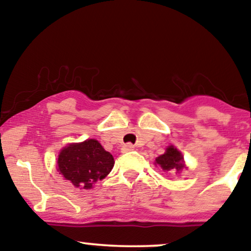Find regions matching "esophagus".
Masks as SVG:
<instances>
[{
    "label": "esophagus",
    "instance_id": "1",
    "mask_svg": "<svg viewBox=\"0 0 251 251\" xmlns=\"http://www.w3.org/2000/svg\"><path fill=\"white\" fill-rule=\"evenodd\" d=\"M133 149H135V146L132 145V144H126L125 146H123V151H125V152H129V151H132Z\"/></svg>",
    "mask_w": 251,
    "mask_h": 251
}]
</instances>
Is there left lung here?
<instances>
[{
    "mask_svg": "<svg viewBox=\"0 0 251 251\" xmlns=\"http://www.w3.org/2000/svg\"><path fill=\"white\" fill-rule=\"evenodd\" d=\"M155 164L162 168V170L166 171V173H168V171H177V173H179V171L183 170V168H185L184 156L173 145L168 146L166 153L156 157Z\"/></svg>",
    "mask_w": 251,
    "mask_h": 251,
    "instance_id": "8db88e82",
    "label": "left lung"
}]
</instances>
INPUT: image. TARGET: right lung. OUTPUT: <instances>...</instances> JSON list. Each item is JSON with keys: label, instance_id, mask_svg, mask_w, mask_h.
<instances>
[{"label": "right lung", "instance_id": "obj_1", "mask_svg": "<svg viewBox=\"0 0 251 251\" xmlns=\"http://www.w3.org/2000/svg\"><path fill=\"white\" fill-rule=\"evenodd\" d=\"M58 171L81 190H91L96 181L104 179L114 166V157L96 139L73 143L58 155Z\"/></svg>", "mask_w": 251, "mask_h": 251}]
</instances>
